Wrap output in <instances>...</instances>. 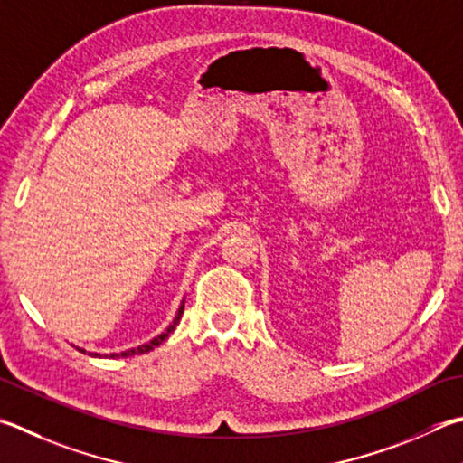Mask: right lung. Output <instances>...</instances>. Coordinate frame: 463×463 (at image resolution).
<instances>
[{
  "instance_id": "obj_1",
  "label": "right lung",
  "mask_w": 463,
  "mask_h": 463,
  "mask_svg": "<svg viewBox=\"0 0 463 463\" xmlns=\"http://www.w3.org/2000/svg\"><path fill=\"white\" fill-rule=\"evenodd\" d=\"M184 301L186 299H182V304H180V307H178V314H175V317H174V322L165 327V330L159 334V335H156V338H151L149 342H146V344H141V346H137V348H129V350H123V352H113V354H99V352H89V356H95V358H103V356H111V358H119V356H136V354H146V352H149V350H154V348H157L159 344L162 342H165L167 340V335H170L174 330H175V326H178V322H180V317H182V314H184ZM80 352H87L85 348H79Z\"/></svg>"
}]
</instances>
